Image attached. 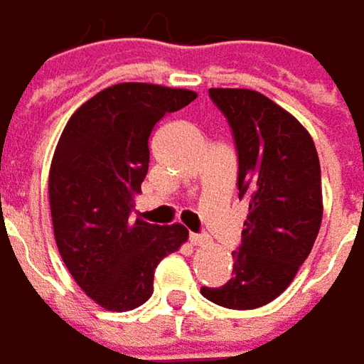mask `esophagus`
<instances>
[{"mask_svg":"<svg viewBox=\"0 0 364 364\" xmlns=\"http://www.w3.org/2000/svg\"><path fill=\"white\" fill-rule=\"evenodd\" d=\"M189 242L193 246H204V244H208V237L206 235H200V233H189Z\"/></svg>","mask_w":364,"mask_h":364,"instance_id":"1","label":"esophagus"}]
</instances>
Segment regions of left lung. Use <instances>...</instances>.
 <instances>
[{"instance_id": "8db88e82", "label": "left lung", "mask_w": 364, "mask_h": 364, "mask_svg": "<svg viewBox=\"0 0 364 364\" xmlns=\"http://www.w3.org/2000/svg\"><path fill=\"white\" fill-rule=\"evenodd\" d=\"M237 151L240 200L250 213L233 252V277L202 287L218 306L252 311L269 304L296 277L313 250L321 218V166L309 131L252 89H210Z\"/></svg>"}]
</instances>
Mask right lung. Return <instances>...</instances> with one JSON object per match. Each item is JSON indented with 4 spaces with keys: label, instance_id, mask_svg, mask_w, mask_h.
Here are the masks:
<instances>
[{
    "label": "right lung",
    "instance_id": "1",
    "mask_svg": "<svg viewBox=\"0 0 364 364\" xmlns=\"http://www.w3.org/2000/svg\"><path fill=\"white\" fill-rule=\"evenodd\" d=\"M193 91L112 85L70 116L50 168V208L60 256L85 294L108 311H133L154 291L158 262L187 242L183 225L131 220L149 166L156 122Z\"/></svg>",
    "mask_w": 364,
    "mask_h": 364
}]
</instances>
